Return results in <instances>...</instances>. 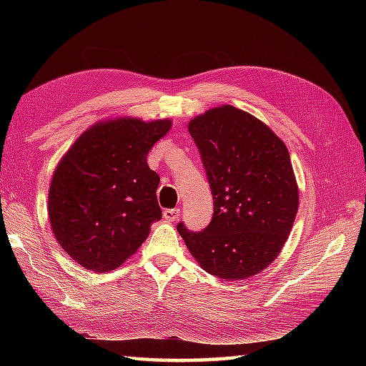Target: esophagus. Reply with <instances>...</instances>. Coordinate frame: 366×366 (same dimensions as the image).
<instances>
[{"label": "esophagus", "instance_id": "34e87169", "mask_svg": "<svg viewBox=\"0 0 366 366\" xmlns=\"http://www.w3.org/2000/svg\"><path fill=\"white\" fill-rule=\"evenodd\" d=\"M179 215H181V209H165V211H163V217H165L168 222H176L179 219Z\"/></svg>", "mask_w": 366, "mask_h": 366}]
</instances>
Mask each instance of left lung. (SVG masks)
I'll return each instance as SVG.
<instances>
[{
	"label": "left lung",
	"mask_w": 366,
	"mask_h": 366,
	"mask_svg": "<svg viewBox=\"0 0 366 366\" xmlns=\"http://www.w3.org/2000/svg\"><path fill=\"white\" fill-rule=\"evenodd\" d=\"M189 132L212 192L214 214L203 231L181 222L177 232L211 275L234 282L259 274L282 252L299 209L287 147L266 124L231 105L192 119Z\"/></svg>",
	"instance_id": "obj_1"
}]
</instances>
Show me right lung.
Returning a JSON list of instances; mask_svg holds the SVG:
<instances>
[{"instance_id": "obj_1", "label": "right lung", "mask_w": 366, "mask_h": 366, "mask_svg": "<svg viewBox=\"0 0 366 366\" xmlns=\"http://www.w3.org/2000/svg\"><path fill=\"white\" fill-rule=\"evenodd\" d=\"M169 119L100 122L76 139L54 169L49 217L61 248L94 272L116 269L162 219L159 174L147 167Z\"/></svg>"}]
</instances>
